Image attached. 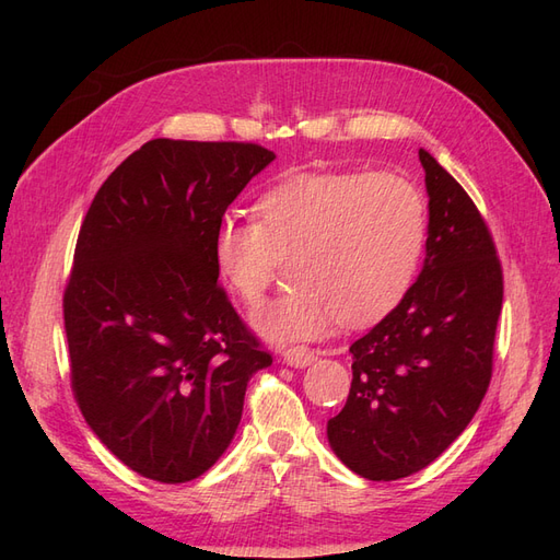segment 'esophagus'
<instances>
[{"mask_svg":"<svg viewBox=\"0 0 560 560\" xmlns=\"http://www.w3.org/2000/svg\"><path fill=\"white\" fill-rule=\"evenodd\" d=\"M315 358H317V352L306 348V346H294V348H287L282 352V360L290 364V366H296V369H303V366L313 364Z\"/></svg>","mask_w":560,"mask_h":560,"instance_id":"obj_1","label":"esophagus"}]
</instances>
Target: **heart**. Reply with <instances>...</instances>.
I'll use <instances>...</instances> for the list:
<instances>
[{
    "label": "heart",
    "instance_id": "1",
    "mask_svg": "<svg viewBox=\"0 0 560 560\" xmlns=\"http://www.w3.org/2000/svg\"><path fill=\"white\" fill-rule=\"evenodd\" d=\"M257 222L224 217L212 259L222 282L257 306L290 259V294L252 315L268 341L325 336L336 319L366 327L393 313L416 280L428 241V202L395 173L294 175L254 202Z\"/></svg>",
    "mask_w": 560,
    "mask_h": 560
}]
</instances>
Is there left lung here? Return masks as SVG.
Here are the masks:
<instances>
[{"label": "left lung", "mask_w": 560, "mask_h": 560, "mask_svg": "<svg viewBox=\"0 0 560 560\" xmlns=\"http://www.w3.org/2000/svg\"><path fill=\"white\" fill-rule=\"evenodd\" d=\"M425 266L399 306L350 346L352 383L327 422L334 453L369 481L425 469L469 425L493 376L502 264L486 219L425 149Z\"/></svg>", "instance_id": "obj_1"}]
</instances>
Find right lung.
Returning <instances> with one entry per match:
<instances>
[{
  "mask_svg": "<svg viewBox=\"0 0 560 560\" xmlns=\"http://www.w3.org/2000/svg\"><path fill=\"white\" fill-rule=\"evenodd\" d=\"M273 159L252 142L151 140L83 217L62 296L72 393L100 442L147 479L208 471L249 378L273 364L212 259L226 208Z\"/></svg>",
  "mask_w": 560,
  "mask_h": 560,
  "instance_id": "1",
  "label": "right lung"
}]
</instances>
